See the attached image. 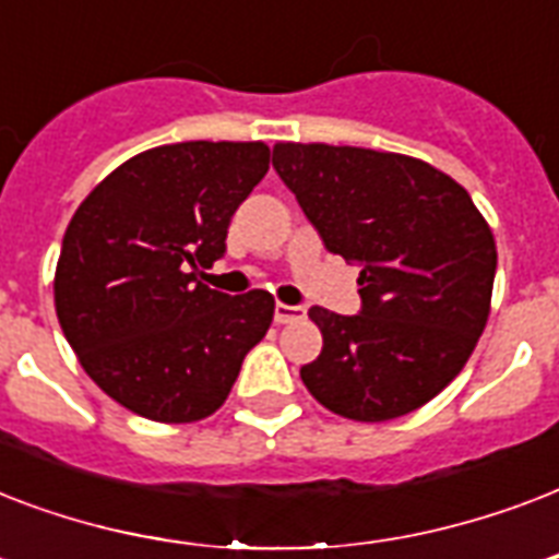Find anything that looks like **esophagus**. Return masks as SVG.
Returning <instances> with one entry per match:
<instances>
[{"label":"esophagus","mask_w":559,"mask_h":559,"mask_svg":"<svg viewBox=\"0 0 559 559\" xmlns=\"http://www.w3.org/2000/svg\"><path fill=\"white\" fill-rule=\"evenodd\" d=\"M307 310L305 307H293V305H275V322L278 324H289V322H298V319H305Z\"/></svg>","instance_id":"esophagus-1"}]
</instances>
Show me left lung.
Returning <instances> with one entry per match:
<instances>
[{"mask_svg": "<svg viewBox=\"0 0 559 559\" xmlns=\"http://www.w3.org/2000/svg\"><path fill=\"white\" fill-rule=\"evenodd\" d=\"M272 165L324 246L357 261L362 313L310 307L322 354L301 380L333 415L382 424L441 394L490 316L493 231L469 193L403 153L278 142Z\"/></svg>", "mask_w": 559, "mask_h": 559, "instance_id": "1", "label": "left lung"}]
</instances>
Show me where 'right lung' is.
<instances>
[{
	"label": "right lung",
	"instance_id": "obj_1",
	"mask_svg": "<svg viewBox=\"0 0 559 559\" xmlns=\"http://www.w3.org/2000/svg\"><path fill=\"white\" fill-rule=\"evenodd\" d=\"M266 170L263 142L162 144L118 165L69 219L57 319L83 371L135 415H214L270 331L266 289L226 296L197 278L226 252L231 214Z\"/></svg>",
	"mask_w": 559,
	"mask_h": 559
}]
</instances>
